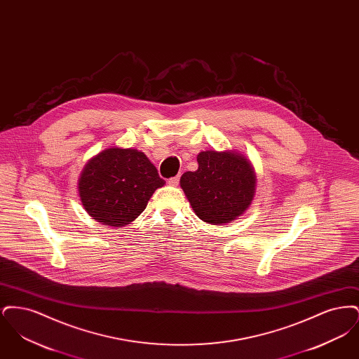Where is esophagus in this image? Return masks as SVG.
<instances>
[{"label": "esophagus", "instance_id": "1", "mask_svg": "<svg viewBox=\"0 0 359 359\" xmlns=\"http://www.w3.org/2000/svg\"><path fill=\"white\" fill-rule=\"evenodd\" d=\"M179 182H180V176H175V177L168 179V183H170L171 186H177V184H179Z\"/></svg>", "mask_w": 359, "mask_h": 359}]
</instances>
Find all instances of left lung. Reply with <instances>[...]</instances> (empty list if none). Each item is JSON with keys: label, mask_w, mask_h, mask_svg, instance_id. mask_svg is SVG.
I'll list each match as a JSON object with an SVG mask.
<instances>
[{"label": "left lung", "mask_w": 359, "mask_h": 359, "mask_svg": "<svg viewBox=\"0 0 359 359\" xmlns=\"http://www.w3.org/2000/svg\"><path fill=\"white\" fill-rule=\"evenodd\" d=\"M199 168L183 173L180 186L196 215L207 223L234 221L250 205L256 176L249 161L233 152L198 154Z\"/></svg>", "instance_id": "8db88e82"}]
</instances>
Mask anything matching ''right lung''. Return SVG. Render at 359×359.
Instances as JSON below:
<instances>
[{
	"label": "right lung",
	"mask_w": 359,
	"mask_h": 359,
	"mask_svg": "<svg viewBox=\"0 0 359 359\" xmlns=\"http://www.w3.org/2000/svg\"><path fill=\"white\" fill-rule=\"evenodd\" d=\"M164 184L142 152L109 148L86 164L78 188L82 205L94 219L121 227L135 221Z\"/></svg>",
	"instance_id": "1"
}]
</instances>
